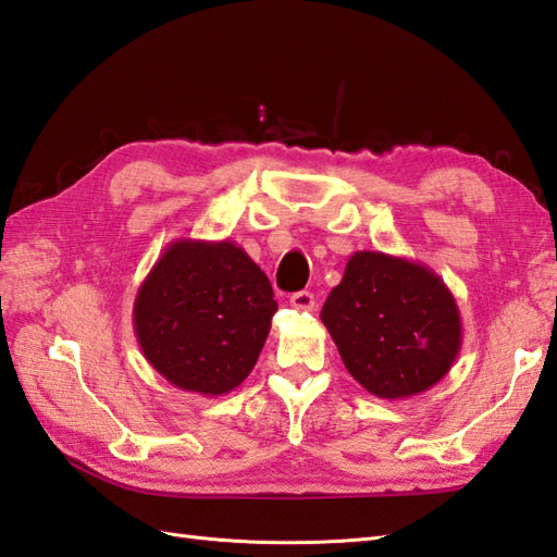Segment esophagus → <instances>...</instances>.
<instances>
[{
	"mask_svg": "<svg viewBox=\"0 0 557 557\" xmlns=\"http://www.w3.org/2000/svg\"><path fill=\"white\" fill-rule=\"evenodd\" d=\"M289 306H292V309H297V311H313L315 299H313L311 292L304 289V292L292 294V297H289Z\"/></svg>",
	"mask_w": 557,
	"mask_h": 557,
	"instance_id": "obj_1",
	"label": "esophagus"
}]
</instances>
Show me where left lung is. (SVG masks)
<instances>
[{
    "mask_svg": "<svg viewBox=\"0 0 557 557\" xmlns=\"http://www.w3.org/2000/svg\"><path fill=\"white\" fill-rule=\"evenodd\" d=\"M321 321L354 381L381 399L441 383L461 349V318L441 275L417 260L357 251Z\"/></svg>",
    "mask_w": 557,
    "mask_h": 557,
    "instance_id": "1",
    "label": "left lung"
}]
</instances>
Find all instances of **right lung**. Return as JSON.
Returning <instances> with one entry per match:
<instances>
[{
	"instance_id": "1",
	"label": "right lung",
	"mask_w": 557,
	"mask_h": 557,
	"mask_svg": "<svg viewBox=\"0 0 557 557\" xmlns=\"http://www.w3.org/2000/svg\"><path fill=\"white\" fill-rule=\"evenodd\" d=\"M275 311L270 280L242 246L176 239L140 282L134 333L164 381L218 397L253 371Z\"/></svg>"
}]
</instances>
